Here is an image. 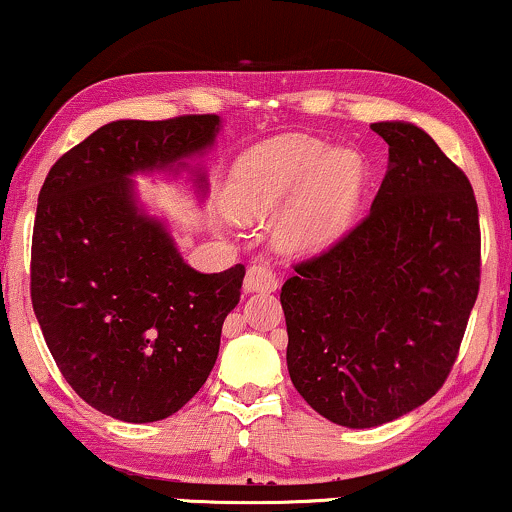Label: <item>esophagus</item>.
Here are the masks:
<instances>
[{"instance_id": "esophagus-1", "label": "esophagus", "mask_w": 512, "mask_h": 512, "mask_svg": "<svg viewBox=\"0 0 512 512\" xmlns=\"http://www.w3.org/2000/svg\"><path fill=\"white\" fill-rule=\"evenodd\" d=\"M277 285V275L270 270L268 266H251L246 270V277H244V292L251 294V292H275Z\"/></svg>"}]
</instances>
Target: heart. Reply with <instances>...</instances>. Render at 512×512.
I'll return each mask as SVG.
<instances>
[{
  "label": "heart",
  "mask_w": 512,
  "mask_h": 512,
  "mask_svg": "<svg viewBox=\"0 0 512 512\" xmlns=\"http://www.w3.org/2000/svg\"><path fill=\"white\" fill-rule=\"evenodd\" d=\"M365 185L356 151L313 137H277L242 156L230 178L232 211L268 218L282 209L275 237L296 254L323 249L342 235Z\"/></svg>",
  "instance_id": "heart-1"
}]
</instances>
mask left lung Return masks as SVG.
<instances>
[{
    "mask_svg": "<svg viewBox=\"0 0 512 512\" xmlns=\"http://www.w3.org/2000/svg\"><path fill=\"white\" fill-rule=\"evenodd\" d=\"M389 170L370 213L282 285L287 368L315 413L365 430L422 406L456 363L479 292L470 180L418 125L372 123Z\"/></svg>",
    "mask_w": 512,
    "mask_h": 512,
    "instance_id": "obj_1",
    "label": "left lung"
}]
</instances>
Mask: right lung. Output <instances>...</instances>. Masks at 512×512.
Wrapping results in <instances>:
<instances>
[{"instance_id":"1","label":"right lung","mask_w":512,"mask_h":512,"mask_svg":"<svg viewBox=\"0 0 512 512\" xmlns=\"http://www.w3.org/2000/svg\"><path fill=\"white\" fill-rule=\"evenodd\" d=\"M220 118L113 121L49 170L37 197L30 299L61 375L123 422L178 413L211 375L244 266L199 273L137 204L135 173L187 168ZM201 192L206 175H197Z\"/></svg>"}]
</instances>
